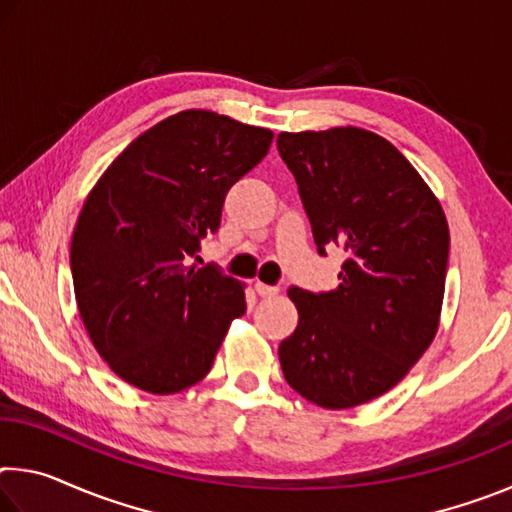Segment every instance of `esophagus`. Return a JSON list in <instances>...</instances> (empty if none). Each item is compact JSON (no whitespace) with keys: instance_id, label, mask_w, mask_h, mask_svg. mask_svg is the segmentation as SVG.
<instances>
[{"instance_id":"1","label":"esophagus","mask_w":512,"mask_h":512,"mask_svg":"<svg viewBox=\"0 0 512 512\" xmlns=\"http://www.w3.org/2000/svg\"><path fill=\"white\" fill-rule=\"evenodd\" d=\"M255 291L262 298H273V296H277V293H280V287H273V284H264V282H255Z\"/></svg>"}]
</instances>
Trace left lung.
I'll return each instance as SVG.
<instances>
[{"instance_id": "1", "label": "left lung", "mask_w": 512, "mask_h": 512, "mask_svg": "<svg viewBox=\"0 0 512 512\" xmlns=\"http://www.w3.org/2000/svg\"><path fill=\"white\" fill-rule=\"evenodd\" d=\"M318 255L345 250L339 289H289L298 327L280 343L284 379L323 409L375 400L429 348L443 307V207L391 142L361 128L277 135Z\"/></svg>"}]
</instances>
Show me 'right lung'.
Returning a JSON list of instances; mask_svg holds the SVG:
<instances>
[{"label":"right lung","instance_id":"add662e5","mask_svg":"<svg viewBox=\"0 0 512 512\" xmlns=\"http://www.w3.org/2000/svg\"><path fill=\"white\" fill-rule=\"evenodd\" d=\"M271 140L266 128L185 110L128 144L94 185L69 266L94 348L128 384L155 395L194 386L246 314L239 280L187 264Z\"/></svg>","mask_w":512,"mask_h":512}]
</instances>
